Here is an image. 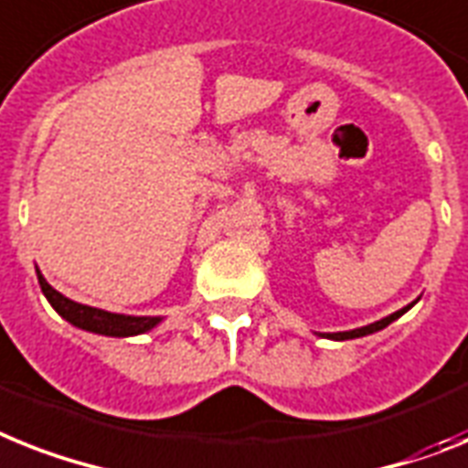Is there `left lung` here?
Returning a JSON list of instances; mask_svg holds the SVG:
<instances>
[{"label":"left lung","mask_w":468,"mask_h":468,"mask_svg":"<svg viewBox=\"0 0 468 468\" xmlns=\"http://www.w3.org/2000/svg\"><path fill=\"white\" fill-rule=\"evenodd\" d=\"M419 301V299H416ZM416 301H411L409 306L399 308V311H395L392 315H388V318L382 320H376V323H370V325H364V327H356V330H346V332H320V337H327V339H337V342H345V339H356V337H366V335H373V332H380L382 327H388L389 323H395L397 318H401L404 313L409 311V308L414 306Z\"/></svg>","instance_id":"obj_1"}]
</instances>
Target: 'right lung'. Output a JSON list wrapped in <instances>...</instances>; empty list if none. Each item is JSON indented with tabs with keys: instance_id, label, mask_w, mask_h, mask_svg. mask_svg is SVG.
Returning a JSON list of instances; mask_svg holds the SVG:
<instances>
[{
	"instance_id": "right-lung-1",
	"label": "right lung",
	"mask_w": 468,
	"mask_h": 468,
	"mask_svg": "<svg viewBox=\"0 0 468 468\" xmlns=\"http://www.w3.org/2000/svg\"><path fill=\"white\" fill-rule=\"evenodd\" d=\"M35 272H37V282H40L42 294L49 301V306L79 330L95 332V335H104V337H136V335L150 332L165 320L162 315H126V313H112L102 311V308L86 306V303H79V301L69 299L61 292H57L42 277L40 270H35Z\"/></svg>"
}]
</instances>
